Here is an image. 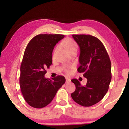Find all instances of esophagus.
<instances>
[{
	"instance_id": "1",
	"label": "esophagus",
	"mask_w": 129,
	"mask_h": 129,
	"mask_svg": "<svg viewBox=\"0 0 129 129\" xmlns=\"http://www.w3.org/2000/svg\"><path fill=\"white\" fill-rule=\"evenodd\" d=\"M70 82H71V80L69 78H66V83H69Z\"/></svg>"
}]
</instances>
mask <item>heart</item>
Listing matches in <instances>:
<instances>
[{"label": "heart", "instance_id": "obj_1", "mask_svg": "<svg viewBox=\"0 0 129 129\" xmlns=\"http://www.w3.org/2000/svg\"><path fill=\"white\" fill-rule=\"evenodd\" d=\"M61 45L62 46H64L71 54L77 53L78 49V45L77 43L75 40H73V39L70 38H67L65 39L64 41H62ZM57 47H56L55 48L54 52L57 51ZM71 67H67L65 68V72H66V73H69L70 71H71Z\"/></svg>", "mask_w": 129, "mask_h": 129}]
</instances>
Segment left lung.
<instances>
[{"mask_svg":"<svg viewBox=\"0 0 129 129\" xmlns=\"http://www.w3.org/2000/svg\"><path fill=\"white\" fill-rule=\"evenodd\" d=\"M79 45L80 66L79 73L87 78L86 85L82 86L77 79L71 81L76 90L71 97L76 103L89 107L98 103L108 91L112 80V65L103 44L99 39L90 35H73Z\"/></svg>","mask_w":129,"mask_h":129,"instance_id":"obj_1","label":"left lung"}]
</instances>
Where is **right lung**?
Here are the masks:
<instances>
[{
  "instance_id": "obj_1",
  "label": "right lung",
  "mask_w": 129,
  "mask_h": 129,
  "mask_svg": "<svg viewBox=\"0 0 129 129\" xmlns=\"http://www.w3.org/2000/svg\"><path fill=\"white\" fill-rule=\"evenodd\" d=\"M64 36L40 34L32 39L26 47L21 63L19 82L24 99L33 108L47 106L65 82L62 76H57L52 80L44 77L45 69L52 65L54 47Z\"/></svg>"
}]
</instances>
